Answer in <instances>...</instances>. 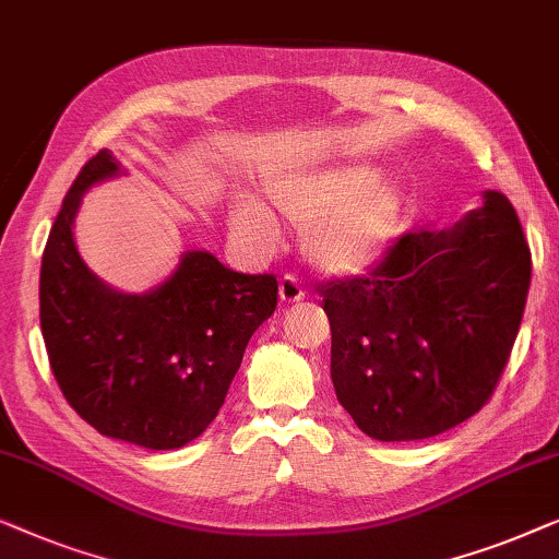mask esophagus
I'll return each instance as SVG.
<instances>
[{
	"mask_svg": "<svg viewBox=\"0 0 559 559\" xmlns=\"http://www.w3.org/2000/svg\"><path fill=\"white\" fill-rule=\"evenodd\" d=\"M278 290H281V301H286V304H298V301H304V296H306L301 281H298L294 273H286V276L281 278Z\"/></svg>",
	"mask_w": 559,
	"mask_h": 559,
	"instance_id": "obj_1",
	"label": "esophagus"
}]
</instances>
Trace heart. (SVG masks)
Instances as JSON below:
<instances>
[{
  "mask_svg": "<svg viewBox=\"0 0 559 559\" xmlns=\"http://www.w3.org/2000/svg\"><path fill=\"white\" fill-rule=\"evenodd\" d=\"M265 194L283 217L304 225L306 255L332 276H359L372 269L403 215L400 187L365 167L273 177ZM233 223L240 238L258 248H269L278 238L276 219L255 202H242Z\"/></svg>",
  "mask_w": 559,
  "mask_h": 559,
  "instance_id": "b5f03b06",
  "label": "heart"
}]
</instances>
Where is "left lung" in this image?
<instances>
[{
	"instance_id": "1",
	"label": "left lung",
	"mask_w": 559,
	"mask_h": 559,
	"mask_svg": "<svg viewBox=\"0 0 559 559\" xmlns=\"http://www.w3.org/2000/svg\"><path fill=\"white\" fill-rule=\"evenodd\" d=\"M532 276L501 192L451 230H415L355 278L321 283L332 382L361 433L423 440L489 403L512 355Z\"/></svg>"
}]
</instances>
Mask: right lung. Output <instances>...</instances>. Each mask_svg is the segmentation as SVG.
Here are the masks:
<instances>
[{"mask_svg": "<svg viewBox=\"0 0 559 559\" xmlns=\"http://www.w3.org/2000/svg\"><path fill=\"white\" fill-rule=\"evenodd\" d=\"M116 171L100 148L55 217L40 271L43 340L62 395L88 426L169 451L217 418L250 336L276 311L278 281L192 250L152 294H116L85 269L70 230L81 194Z\"/></svg>", "mask_w": 559, "mask_h": 559, "instance_id": "1", "label": "right lung"}]
</instances>
